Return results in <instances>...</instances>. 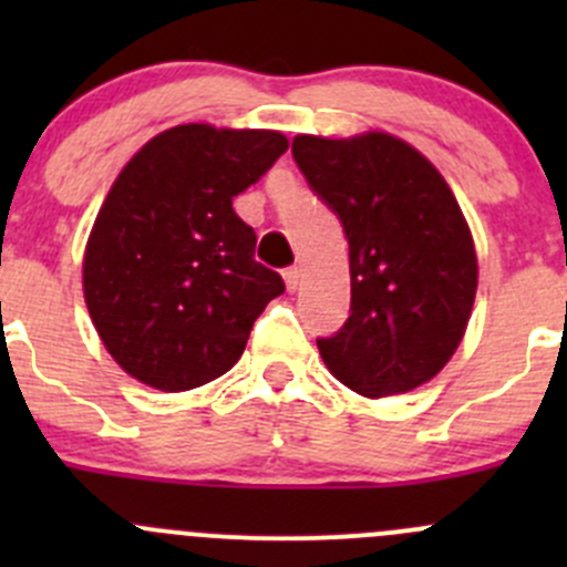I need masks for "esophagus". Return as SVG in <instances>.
<instances>
[{
    "instance_id": "obj_1",
    "label": "esophagus",
    "mask_w": 567,
    "mask_h": 567,
    "mask_svg": "<svg viewBox=\"0 0 567 567\" xmlns=\"http://www.w3.org/2000/svg\"><path fill=\"white\" fill-rule=\"evenodd\" d=\"M285 285H288V290H296L301 285V268L299 266H290V268H285Z\"/></svg>"
}]
</instances>
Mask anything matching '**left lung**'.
Wrapping results in <instances>:
<instances>
[{"label":"left lung","instance_id":"obj_1","mask_svg":"<svg viewBox=\"0 0 567 567\" xmlns=\"http://www.w3.org/2000/svg\"><path fill=\"white\" fill-rule=\"evenodd\" d=\"M293 158L348 238L351 316L318 340L326 368L364 398L416 390L450 362L477 293L458 199L420 151L384 131L299 134Z\"/></svg>","mask_w":567,"mask_h":567}]
</instances>
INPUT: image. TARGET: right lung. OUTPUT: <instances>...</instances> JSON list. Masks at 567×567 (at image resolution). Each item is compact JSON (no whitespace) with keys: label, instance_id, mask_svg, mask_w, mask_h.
Wrapping results in <instances>:
<instances>
[{"label":"right lung","instance_id":"add662e5","mask_svg":"<svg viewBox=\"0 0 567 567\" xmlns=\"http://www.w3.org/2000/svg\"><path fill=\"white\" fill-rule=\"evenodd\" d=\"M288 151L279 131L175 125L123 167L84 249V301L114 362L186 392L241 359L257 316L285 290L255 260L233 197Z\"/></svg>","mask_w":567,"mask_h":567}]
</instances>
